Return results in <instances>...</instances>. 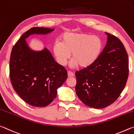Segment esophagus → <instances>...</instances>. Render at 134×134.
<instances>
[{"label":"esophagus","mask_w":134,"mask_h":134,"mask_svg":"<svg viewBox=\"0 0 134 134\" xmlns=\"http://www.w3.org/2000/svg\"><path fill=\"white\" fill-rule=\"evenodd\" d=\"M68 77H72L74 76V74L71 71H68Z\"/></svg>","instance_id":"1"}]
</instances>
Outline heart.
Instances as JSON below:
<instances>
[{"label":"heart","mask_w":134,"mask_h":134,"mask_svg":"<svg viewBox=\"0 0 134 134\" xmlns=\"http://www.w3.org/2000/svg\"><path fill=\"white\" fill-rule=\"evenodd\" d=\"M102 43L97 36L86 34H66L62 42L56 41L53 44V52L57 62L65 66L72 56L70 65L75 68L88 67L94 63L99 56Z\"/></svg>","instance_id":"b5f03b06"}]
</instances>
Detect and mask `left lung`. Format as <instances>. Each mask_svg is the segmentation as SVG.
<instances>
[{"instance_id":"left-lung-1","label":"left lung","mask_w":134,"mask_h":134,"mask_svg":"<svg viewBox=\"0 0 134 134\" xmlns=\"http://www.w3.org/2000/svg\"><path fill=\"white\" fill-rule=\"evenodd\" d=\"M108 41L95 62L76 71L75 91L83 104L94 108L111 105L122 92L129 74V60L123 43L106 32Z\"/></svg>"}]
</instances>
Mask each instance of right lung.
<instances>
[{
    "instance_id": "right-lung-1",
    "label": "right lung",
    "mask_w": 134,
    "mask_h": 134,
    "mask_svg": "<svg viewBox=\"0 0 134 134\" xmlns=\"http://www.w3.org/2000/svg\"><path fill=\"white\" fill-rule=\"evenodd\" d=\"M54 29L32 27L25 32L13 46L9 62V76L15 92L32 106L46 107L55 99L57 89L66 80L68 73L55 62L48 49L35 52L25 39L32 34H46Z\"/></svg>"
}]
</instances>
